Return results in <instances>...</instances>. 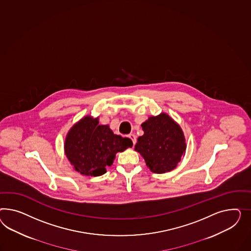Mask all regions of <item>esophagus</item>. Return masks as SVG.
Instances as JSON below:
<instances>
[{
	"label": "esophagus",
	"mask_w": 251,
	"mask_h": 251,
	"mask_svg": "<svg viewBox=\"0 0 251 251\" xmlns=\"http://www.w3.org/2000/svg\"><path fill=\"white\" fill-rule=\"evenodd\" d=\"M129 138L132 141V143H133V145L136 143V136L134 134H129Z\"/></svg>",
	"instance_id": "obj_1"
}]
</instances>
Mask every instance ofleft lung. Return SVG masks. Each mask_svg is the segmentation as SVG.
I'll return each mask as SVG.
<instances>
[{
	"instance_id": "left-lung-1",
	"label": "left lung",
	"mask_w": 251,
	"mask_h": 251,
	"mask_svg": "<svg viewBox=\"0 0 251 251\" xmlns=\"http://www.w3.org/2000/svg\"><path fill=\"white\" fill-rule=\"evenodd\" d=\"M144 134L138 138L135 151L155 174L175 169L185 153L186 143L181 127L166 113L151 116L142 124Z\"/></svg>"
}]
</instances>
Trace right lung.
<instances>
[{"label":"right lung","mask_w":251,"mask_h":251,"mask_svg":"<svg viewBox=\"0 0 251 251\" xmlns=\"http://www.w3.org/2000/svg\"><path fill=\"white\" fill-rule=\"evenodd\" d=\"M132 145L130 139L116 135L108 125H99V118L86 116L69 129L64 148L76 172L100 176L113 163L117 152Z\"/></svg>","instance_id":"right-lung-1"}]
</instances>
